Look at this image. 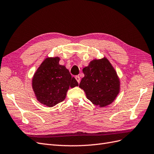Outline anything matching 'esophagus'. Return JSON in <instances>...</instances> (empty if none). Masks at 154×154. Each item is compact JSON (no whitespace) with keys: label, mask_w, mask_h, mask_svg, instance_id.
<instances>
[{"label":"esophagus","mask_w":154,"mask_h":154,"mask_svg":"<svg viewBox=\"0 0 154 154\" xmlns=\"http://www.w3.org/2000/svg\"><path fill=\"white\" fill-rule=\"evenodd\" d=\"M75 78H76V81L78 82V83H80V76H76Z\"/></svg>","instance_id":"obj_1"}]
</instances>
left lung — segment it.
Returning a JSON list of instances; mask_svg holds the SVG:
<instances>
[{"label": "left lung", "mask_w": 154, "mask_h": 154, "mask_svg": "<svg viewBox=\"0 0 154 154\" xmlns=\"http://www.w3.org/2000/svg\"><path fill=\"white\" fill-rule=\"evenodd\" d=\"M84 74L80 87L88 100L101 107L110 105L119 92V80L109 60H94L83 69Z\"/></svg>", "instance_id": "left-lung-1"}]
</instances>
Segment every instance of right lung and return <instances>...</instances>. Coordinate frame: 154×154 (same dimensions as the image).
<instances>
[{
	"mask_svg": "<svg viewBox=\"0 0 154 154\" xmlns=\"http://www.w3.org/2000/svg\"><path fill=\"white\" fill-rule=\"evenodd\" d=\"M59 60L58 57L46 58L32 78V88L37 100L49 107L66 99L70 87L78 85L69 70L59 64Z\"/></svg>",
	"mask_w": 154,
	"mask_h": 154,
	"instance_id": "right-lung-1",
	"label": "right lung"
}]
</instances>
